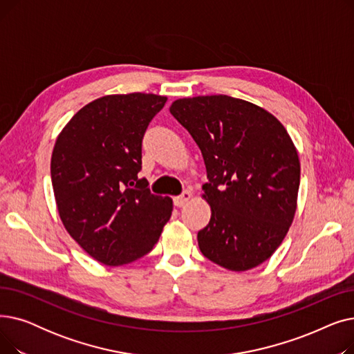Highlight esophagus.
<instances>
[{"label": "esophagus", "instance_id": "obj_1", "mask_svg": "<svg viewBox=\"0 0 354 354\" xmlns=\"http://www.w3.org/2000/svg\"><path fill=\"white\" fill-rule=\"evenodd\" d=\"M191 198H192V194L189 191H183L179 196L174 198V205L178 207V208H182L185 203H187Z\"/></svg>", "mask_w": 354, "mask_h": 354}]
</instances>
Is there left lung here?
I'll return each instance as SVG.
<instances>
[{"label":"left lung","mask_w":354,"mask_h":354,"mask_svg":"<svg viewBox=\"0 0 354 354\" xmlns=\"http://www.w3.org/2000/svg\"><path fill=\"white\" fill-rule=\"evenodd\" d=\"M172 116L199 146L208 182L209 224L201 252L231 271H247L280 247L292 222L300 160L286 127L263 107L225 95L179 99Z\"/></svg>","instance_id":"1"}]
</instances>
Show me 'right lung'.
Wrapping results in <instances>:
<instances>
[{"mask_svg": "<svg viewBox=\"0 0 354 354\" xmlns=\"http://www.w3.org/2000/svg\"><path fill=\"white\" fill-rule=\"evenodd\" d=\"M167 97L110 95L80 109L51 155L62 222L96 261L123 266L152 251L172 215V199L153 195L142 169V140Z\"/></svg>", "mask_w": 354, "mask_h": 354, "instance_id": "1", "label": "right lung"}]
</instances>
